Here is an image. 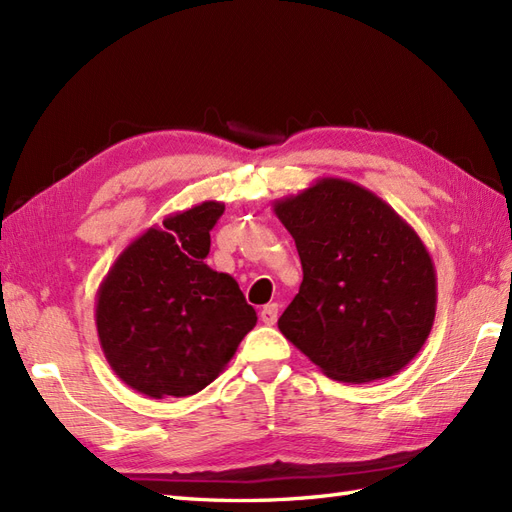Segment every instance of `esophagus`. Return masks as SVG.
Returning a JSON list of instances; mask_svg holds the SVG:
<instances>
[{"mask_svg": "<svg viewBox=\"0 0 512 512\" xmlns=\"http://www.w3.org/2000/svg\"><path fill=\"white\" fill-rule=\"evenodd\" d=\"M259 318H261V322H264V324L272 326L274 322H277V318H279V305L277 303L266 305L264 309L259 311Z\"/></svg>", "mask_w": 512, "mask_h": 512, "instance_id": "34e87169", "label": "esophagus"}]
</instances>
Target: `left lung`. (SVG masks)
I'll return each instance as SVG.
<instances>
[{
  "label": "left lung",
  "instance_id": "left-lung-1",
  "mask_svg": "<svg viewBox=\"0 0 512 512\" xmlns=\"http://www.w3.org/2000/svg\"><path fill=\"white\" fill-rule=\"evenodd\" d=\"M303 283L279 318L285 339L339 383L398 374L422 350L437 311V272L422 238L368 188L320 177L274 201Z\"/></svg>",
  "mask_w": 512,
  "mask_h": 512
}]
</instances>
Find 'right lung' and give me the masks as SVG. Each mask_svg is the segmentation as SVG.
<instances>
[{
	"instance_id": "right-lung-1",
	"label": "right lung",
	"mask_w": 512,
	"mask_h": 512,
	"mask_svg": "<svg viewBox=\"0 0 512 512\" xmlns=\"http://www.w3.org/2000/svg\"><path fill=\"white\" fill-rule=\"evenodd\" d=\"M225 203L203 201L149 227L101 281L95 324L121 381L149 398H183L218 378L257 324L238 281L205 264Z\"/></svg>"
}]
</instances>
